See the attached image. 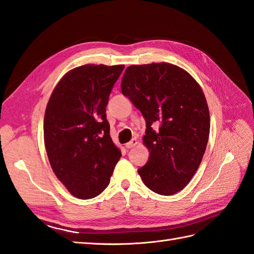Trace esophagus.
<instances>
[{
  "label": "esophagus",
  "mask_w": 254,
  "mask_h": 254,
  "mask_svg": "<svg viewBox=\"0 0 254 254\" xmlns=\"http://www.w3.org/2000/svg\"><path fill=\"white\" fill-rule=\"evenodd\" d=\"M136 145H137V140L136 139H132L131 141L128 142L126 144V148H132V147H134V146H136Z\"/></svg>",
  "instance_id": "obj_1"
}]
</instances>
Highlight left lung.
Masks as SVG:
<instances>
[{
  "label": "left lung",
  "instance_id": "1",
  "mask_svg": "<svg viewBox=\"0 0 254 254\" xmlns=\"http://www.w3.org/2000/svg\"><path fill=\"white\" fill-rule=\"evenodd\" d=\"M121 89L146 121L143 142L149 158L137 173L155 193H178L198 170L209 140L210 113L201 87L179 66L152 63L128 66ZM153 124L159 128L153 129Z\"/></svg>",
  "mask_w": 254,
  "mask_h": 254
}]
</instances>
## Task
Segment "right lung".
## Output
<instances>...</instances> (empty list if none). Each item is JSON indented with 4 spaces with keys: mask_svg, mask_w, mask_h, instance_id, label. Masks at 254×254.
Here are the masks:
<instances>
[{
    "mask_svg": "<svg viewBox=\"0 0 254 254\" xmlns=\"http://www.w3.org/2000/svg\"><path fill=\"white\" fill-rule=\"evenodd\" d=\"M125 65L84 64L68 71L50 97L43 133L57 178L79 199L108 187L121 150L110 136L106 107Z\"/></svg>",
    "mask_w": 254,
    "mask_h": 254,
    "instance_id": "add662e5",
    "label": "right lung"
}]
</instances>
